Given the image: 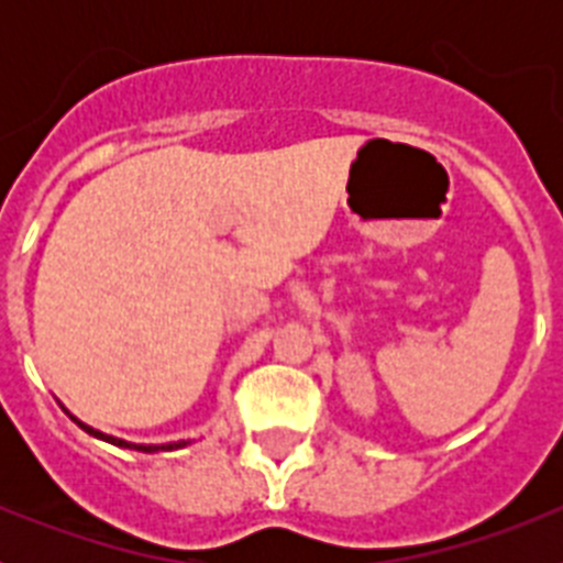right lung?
Segmentation results:
<instances>
[{
	"label": "right lung",
	"mask_w": 563,
	"mask_h": 563,
	"mask_svg": "<svg viewBox=\"0 0 563 563\" xmlns=\"http://www.w3.org/2000/svg\"><path fill=\"white\" fill-rule=\"evenodd\" d=\"M78 426H81L87 434L98 437V440H107V442H112V445H121V449L143 451V454H154V451H174V449H183V445H186V442H168V445H134V442H123V440H118V437H109V434H101V431H96V429H89V426H84V422H78Z\"/></svg>",
	"instance_id": "add662e5"
}]
</instances>
